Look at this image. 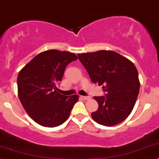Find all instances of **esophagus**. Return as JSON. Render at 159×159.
<instances>
[{
  "label": "esophagus",
  "instance_id": "34e87169",
  "mask_svg": "<svg viewBox=\"0 0 159 159\" xmlns=\"http://www.w3.org/2000/svg\"><path fill=\"white\" fill-rule=\"evenodd\" d=\"M80 98L84 99V100H89V99H91V97H85V96H80Z\"/></svg>",
  "mask_w": 159,
  "mask_h": 159
}]
</instances>
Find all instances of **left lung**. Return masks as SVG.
Returning <instances> with one entry per match:
<instances>
[{
    "mask_svg": "<svg viewBox=\"0 0 159 159\" xmlns=\"http://www.w3.org/2000/svg\"><path fill=\"white\" fill-rule=\"evenodd\" d=\"M93 83L102 85L105 96L94 97L97 111L91 113L98 124L111 127L127 118L134 109L140 83L136 66L113 51L101 50L78 54Z\"/></svg>",
    "mask_w": 159,
    "mask_h": 159,
    "instance_id": "1",
    "label": "left lung"
}]
</instances>
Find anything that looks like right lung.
Masks as SVG:
<instances>
[{
  "instance_id": "add662e5",
  "label": "right lung",
  "mask_w": 159,
  "mask_h": 159,
  "mask_svg": "<svg viewBox=\"0 0 159 159\" xmlns=\"http://www.w3.org/2000/svg\"><path fill=\"white\" fill-rule=\"evenodd\" d=\"M73 53L56 49L38 54L17 76L18 97L29 116L40 125L54 127L67 120L77 94L70 97L57 91L66 66L77 60Z\"/></svg>"
}]
</instances>
